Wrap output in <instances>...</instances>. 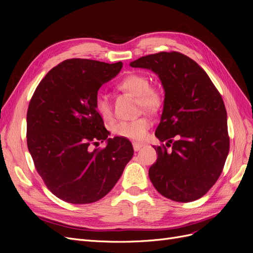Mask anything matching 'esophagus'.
Instances as JSON below:
<instances>
[{
	"label": "esophagus",
	"instance_id": "1",
	"mask_svg": "<svg viewBox=\"0 0 253 253\" xmlns=\"http://www.w3.org/2000/svg\"><path fill=\"white\" fill-rule=\"evenodd\" d=\"M143 147L142 143H139V142H134L133 143V148H134V151H139L141 148Z\"/></svg>",
	"mask_w": 253,
	"mask_h": 253
}]
</instances>
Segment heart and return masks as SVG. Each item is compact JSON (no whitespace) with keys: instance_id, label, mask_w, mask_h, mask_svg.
<instances>
[{"instance_id":"b5f03b06","label":"heart","mask_w":253,"mask_h":253,"mask_svg":"<svg viewBox=\"0 0 253 253\" xmlns=\"http://www.w3.org/2000/svg\"><path fill=\"white\" fill-rule=\"evenodd\" d=\"M117 87L120 90L137 96L138 106L150 112H156L163 103V95L157 87L150 85L147 76L140 73H131L122 78ZM95 108L100 116L105 120L113 118V108L109 96L98 93L95 98ZM152 122L150 118L142 116L131 121H120L113 126L112 132L122 138L140 140L147 134Z\"/></svg>"}]
</instances>
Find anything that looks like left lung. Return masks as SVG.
I'll return each mask as SVG.
<instances>
[{"mask_svg":"<svg viewBox=\"0 0 253 253\" xmlns=\"http://www.w3.org/2000/svg\"><path fill=\"white\" fill-rule=\"evenodd\" d=\"M154 72L165 100L157 138L171 147L155 148L149 170L153 186L174 202L204 196L223 172L229 153L227 112L219 91L194 60L178 51H162L129 63Z\"/></svg>","mask_w":253,"mask_h":253,"instance_id":"1","label":"left lung"}]
</instances>
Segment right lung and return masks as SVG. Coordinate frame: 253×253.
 <instances>
[{
    "label": "right lung",
    "mask_w": 253,
    "mask_h": 253,
    "mask_svg": "<svg viewBox=\"0 0 253 253\" xmlns=\"http://www.w3.org/2000/svg\"><path fill=\"white\" fill-rule=\"evenodd\" d=\"M122 63L68 59L46 74L27 111V147L46 187L60 200L82 205L101 200L116 185L134 150L110 132L95 108L103 83ZM107 140L103 149L90 144Z\"/></svg>",
    "instance_id": "add662e5"
}]
</instances>
